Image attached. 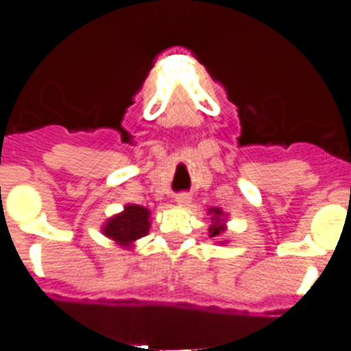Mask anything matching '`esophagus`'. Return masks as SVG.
I'll list each match as a JSON object with an SVG mask.
<instances>
[{
    "label": "esophagus",
    "mask_w": 351,
    "mask_h": 351,
    "mask_svg": "<svg viewBox=\"0 0 351 351\" xmlns=\"http://www.w3.org/2000/svg\"><path fill=\"white\" fill-rule=\"evenodd\" d=\"M190 202H191L190 193H184V191H182V193L176 195V204H178V206H190Z\"/></svg>",
    "instance_id": "34e87169"
}]
</instances>
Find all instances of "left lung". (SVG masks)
<instances>
[{
  "label": "left lung",
  "mask_w": 351,
  "mask_h": 351,
  "mask_svg": "<svg viewBox=\"0 0 351 351\" xmlns=\"http://www.w3.org/2000/svg\"><path fill=\"white\" fill-rule=\"evenodd\" d=\"M210 214H213V225L209 228L210 237H218L221 232H225V226H223V213L219 209H210Z\"/></svg>",
  "instance_id": "8db88e82"
}]
</instances>
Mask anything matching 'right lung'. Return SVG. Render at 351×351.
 <instances>
[{"instance_id":"1","label":"right lung","mask_w":351,"mask_h":351,"mask_svg":"<svg viewBox=\"0 0 351 351\" xmlns=\"http://www.w3.org/2000/svg\"><path fill=\"white\" fill-rule=\"evenodd\" d=\"M104 232L116 243L128 246L130 243L144 237L149 232V210L145 207L130 204L116 218L108 219Z\"/></svg>"}]
</instances>
